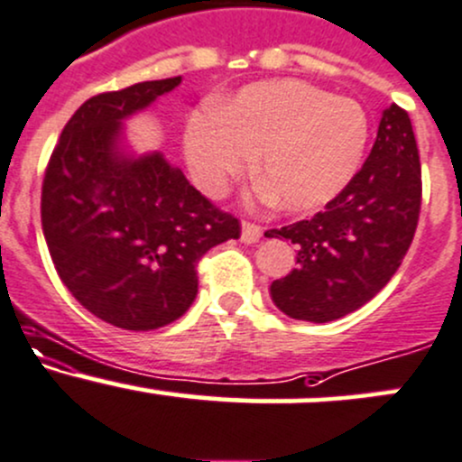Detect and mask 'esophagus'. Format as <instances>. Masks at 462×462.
I'll return each mask as SVG.
<instances>
[{"mask_svg":"<svg viewBox=\"0 0 462 462\" xmlns=\"http://www.w3.org/2000/svg\"><path fill=\"white\" fill-rule=\"evenodd\" d=\"M263 235V227L256 226V223H250V221H243L241 223V241L243 243H256L258 239H261Z\"/></svg>","mask_w":462,"mask_h":462,"instance_id":"obj_1","label":"esophagus"}]
</instances>
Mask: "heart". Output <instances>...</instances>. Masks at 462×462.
Returning a JSON list of instances; mask_svg holds the SVG:
<instances>
[{"instance_id": "heart-1", "label": "heart", "mask_w": 462, "mask_h": 462, "mask_svg": "<svg viewBox=\"0 0 462 462\" xmlns=\"http://www.w3.org/2000/svg\"><path fill=\"white\" fill-rule=\"evenodd\" d=\"M371 140V118L353 98L305 80L243 88L217 111L189 120L184 151L195 184L221 195L256 155L261 180L289 212H316L351 186Z\"/></svg>"}]
</instances>
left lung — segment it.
Here are the masks:
<instances>
[{"label": "left lung", "mask_w": 462, "mask_h": 462, "mask_svg": "<svg viewBox=\"0 0 462 462\" xmlns=\"http://www.w3.org/2000/svg\"><path fill=\"white\" fill-rule=\"evenodd\" d=\"M420 210V162L412 123L383 109L362 171L322 212L265 236L296 243V267L273 281V305L293 320L331 322L388 285L412 243Z\"/></svg>", "instance_id": "obj_1"}]
</instances>
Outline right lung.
<instances>
[{
	"mask_svg": "<svg viewBox=\"0 0 462 462\" xmlns=\"http://www.w3.org/2000/svg\"><path fill=\"white\" fill-rule=\"evenodd\" d=\"M180 83L144 80L85 100L45 171L42 226L60 281L89 313L126 331L184 316L199 258L241 235L160 151L138 155L126 144V120Z\"/></svg>",
	"mask_w": 462,
	"mask_h": 462,
	"instance_id": "1",
	"label": "right lung"
}]
</instances>
